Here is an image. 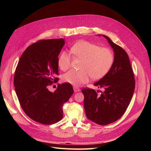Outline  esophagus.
Instances as JSON below:
<instances>
[{"label":"esophagus","instance_id":"1","mask_svg":"<svg viewBox=\"0 0 151 151\" xmlns=\"http://www.w3.org/2000/svg\"><path fill=\"white\" fill-rule=\"evenodd\" d=\"M74 90L75 92H78V91H80V89L79 88H77V87H74Z\"/></svg>","mask_w":151,"mask_h":151}]
</instances>
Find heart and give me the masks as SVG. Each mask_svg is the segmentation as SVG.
I'll return each instance as SVG.
<instances>
[{"mask_svg": "<svg viewBox=\"0 0 151 151\" xmlns=\"http://www.w3.org/2000/svg\"><path fill=\"white\" fill-rule=\"evenodd\" d=\"M74 55L83 59L80 70H70L63 76V81L74 86H79L89 81L101 79L113 66L114 54L110 49L99 46L87 41H80L72 47ZM71 57L63 52L58 59V65L62 70H66L70 66Z\"/></svg>", "mask_w": 151, "mask_h": 151, "instance_id": "b5f03b06", "label": "heart"}]
</instances>
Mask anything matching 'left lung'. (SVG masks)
Returning <instances> with one entry per match:
<instances>
[{"instance_id": "obj_1", "label": "left lung", "mask_w": 151, "mask_h": 151, "mask_svg": "<svg viewBox=\"0 0 151 151\" xmlns=\"http://www.w3.org/2000/svg\"><path fill=\"white\" fill-rule=\"evenodd\" d=\"M107 39L113 49L115 59L112 67L103 78L94 83L101 94L90 88L81 90L84 96V106L87 118L98 125H108L121 118L133 96L135 81L129 57L122 47Z\"/></svg>"}]
</instances>
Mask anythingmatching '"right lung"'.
I'll return each instance as SVG.
<instances>
[{"mask_svg": "<svg viewBox=\"0 0 151 151\" xmlns=\"http://www.w3.org/2000/svg\"><path fill=\"white\" fill-rule=\"evenodd\" d=\"M65 40H42L27 48L16 68L14 86L22 109L31 119L44 125L63 118V105L74 93L70 84H58L53 93L48 86L58 78V57Z\"/></svg>", "mask_w": 151, "mask_h": 151, "instance_id": "obj_1", "label": "right lung"}]
</instances>
